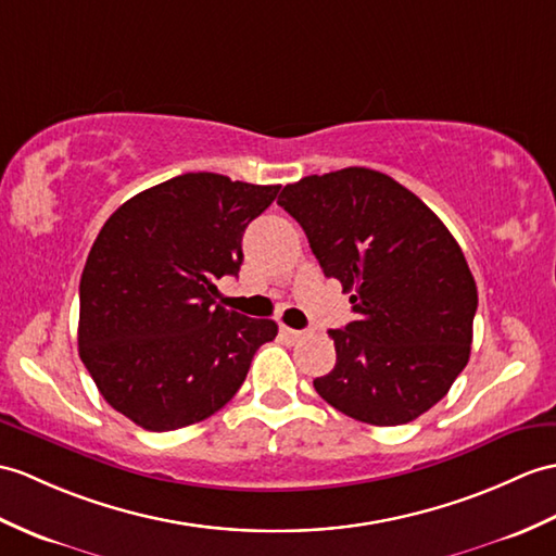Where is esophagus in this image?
<instances>
[{"instance_id":"obj_1","label":"esophagus","mask_w":556,"mask_h":556,"mask_svg":"<svg viewBox=\"0 0 556 556\" xmlns=\"http://www.w3.org/2000/svg\"><path fill=\"white\" fill-rule=\"evenodd\" d=\"M279 333L283 339H289V341H301V339H305L309 331H303V329H291V327H279Z\"/></svg>"}]
</instances>
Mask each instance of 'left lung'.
Masks as SVG:
<instances>
[{"mask_svg":"<svg viewBox=\"0 0 556 556\" xmlns=\"http://www.w3.org/2000/svg\"><path fill=\"white\" fill-rule=\"evenodd\" d=\"M327 277L353 291L355 321L329 329L337 365L315 391L343 415L397 426L429 412L467 367L479 305L459 243L393 177L343 167L287 185L277 201Z\"/></svg>","mask_w":556,"mask_h":556,"instance_id":"8db88e82","label":"left lung"}]
</instances>
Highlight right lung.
<instances>
[{"label":"right lung","instance_id":"right-lung-1","mask_svg":"<svg viewBox=\"0 0 556 556\" xmlns=\"http://www.w3.org/2000/svg\"><path fill=\"white\" fill-rule=\"evenodd\" d=\"M279 185L187 173L125 201L101 227L80 279L77 345L103 400L147 431L208 419L247 379L273 319L219 305L239 275L251 219Z\"/></svg>","mask_w":556,"mask_h":556}]
</instances>
